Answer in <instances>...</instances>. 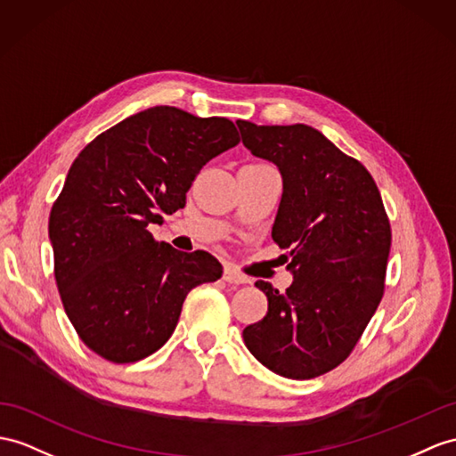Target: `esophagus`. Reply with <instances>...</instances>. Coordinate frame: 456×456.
Instances as JSON below:
<instances>
[{
	"mask_svg": "<svg viewBox=\"0 0 456 456\" xmlns=\"http://www.w3.org/2000/svg\"><path fill=\"white\" fill-rule=\"evenodd\" d=\"M224 281L230 282V284H249L251 282L246 274H241L240 271H236L234 266H226V269H224Z\"/></svg>",
	"mask_w": 456,
	"mask_h": 456,
	"instance_id": "1",
	"label": "esophagus"
}]
</instances>
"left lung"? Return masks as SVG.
Instances as JSON below:
<instances>
[{"label":"left lung","instance_id":"8db88e82","mask_svg":"<svg viewBox=\"0 0 456 456\" xmlns=\"http://www.w3.org/2000/svg\"><path fill=\"white\" fill-rule=\"evenodd\" d=\"M236 124L243 147L282 175L273 240L294 276L286 292L255 282L269 309L243 342L276 375L314 379L348 358L383 297L391 226L381 193L314 127Z\"/></svg>","mask_w":456,"mask_h":456}]
</instances>
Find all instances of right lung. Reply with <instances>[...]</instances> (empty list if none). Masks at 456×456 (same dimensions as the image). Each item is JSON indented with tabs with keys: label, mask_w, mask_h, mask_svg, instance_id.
I'll list each match as a JSON object with an SVG mask.
<instances>
[{
	"label": "right lung",
	"mask_w": 456,
	"mask_h": 456,
	"mask_svg": "<svg viewBox=\"0 0 456 456\" xmlns=\"http://www.w3.org/2000/svg\"><path fill=\"white\" fill-rule=\"evenodd\" d=\"M238 142L226 118L154 106L100 133L71 164L50 213L53 274L71 325L98 356H151L191 288L222 276L213 255L154 241L147 226L183 208L203 166Z\"/></svg>",
	"instance_id": "obj_1"
}]
</instances>
